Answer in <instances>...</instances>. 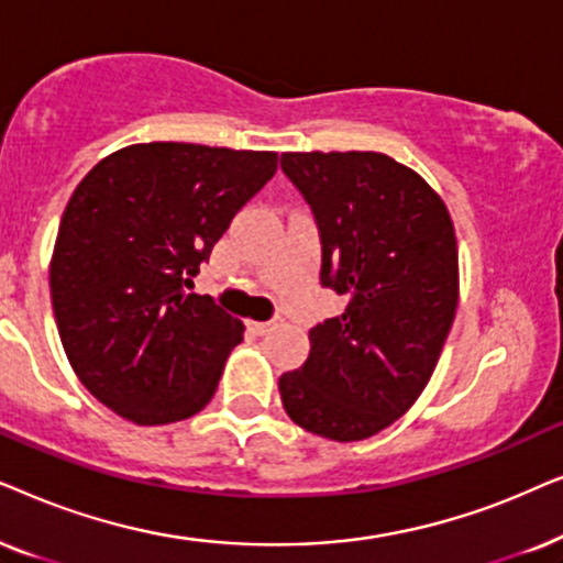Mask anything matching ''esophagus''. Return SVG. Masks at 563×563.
Segmentation results:
<instances>
[{
  "instance_id": "1",
  "label": "esophagus",
  "mask_w": 563,
  "mask_h": 563,
  "mask_svg": "<svg viewBox=\"0 0 563 563\" xmlns=\"http://www.w3.org/2000/svg\"><path fill=\"white\" fill-rule=\"evenodd\" d=\"M280 321L283 319H269V321H252V329H254V332H257V334H267V332H273V329H277V327H280Z\"/></svg>"
}]
</instances>
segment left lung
I'll return each instance as SVG.
<instances>
[{
	"label": "left lung",
	"instance_id": "8db88e82",
	"mask_svg": "<svg viewBox=\"0 0 563 563\" xmlns=\"http://www.w3.org/2000/svg\"><path fill=\"white\" fill-rule=\"evenodd\" d=\"M321 234V283L344 311L309 332L280 399L298 427L352 443L386 430L430 384L459 309V242L438 192L378 152H286Z\"/></svg>",
	"mask_w": 563,
	"mask_h": 563
}]
</instances>
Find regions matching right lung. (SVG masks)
<instances>
[{
	"mask_svg": "<svg viewBox=\"0 0 563 563\" xmlns=\"http://www.w3.org/2000/svg\"><path fill=\"white\" fill-rule=\"evenodd\" d=\"M275 169V152L154 141L87 172L58 227L51 303L97 401L136 424H169L213 399L244 324L187 288Z\"/></svg>",
	"mask_w": 563,
	"mask_h": 563,
	"instance_id": "1",
	"label": "right lung"
}]
</instances>
